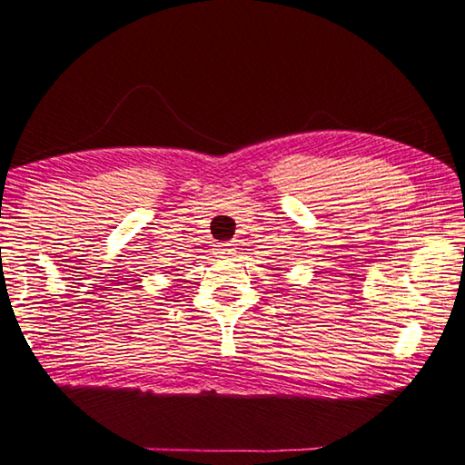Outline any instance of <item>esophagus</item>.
I'll list each match as a JSON object with an SVG mask.
<instances>
[{
    "label": "esophagus",
    "instance_id": "esophagus-1",
    "mask_svg": "<svg viewBox=\"0 0 465 465\" xmlns=\"http://www.w3.org/2000/svg\"><path fill=\"white\" fill-rule=\"evenodd\" d=\"M216 253H218V257H231L237 253V247H234L232 242H218Z\"/></svg>",
    "mask_w": 465,
    "mask_h": 465
}]
</instances>
